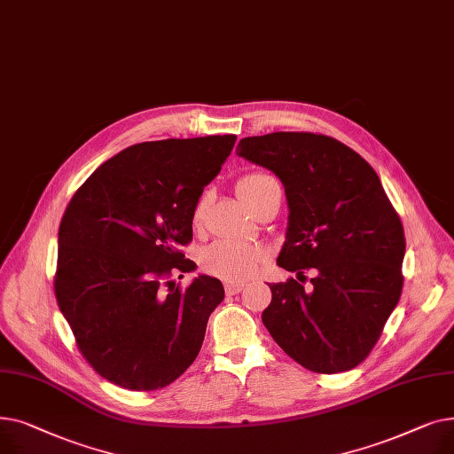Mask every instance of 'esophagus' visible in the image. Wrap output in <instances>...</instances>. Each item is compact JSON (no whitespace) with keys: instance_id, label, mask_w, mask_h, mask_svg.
<instances>
[{"instance_id":"obj_1","label":"esophagus","mask_w":454,"mask_h":454,"mask_svg":"<svg viewBox=\"0 0 454 454\" xmlns=\"http://www.w3.org/2000/svg\"><path fill=\"white\" fill-rule=\"evenodd\" d=\"M243 287H245L243 283H226V294H228V296H233V294H237V293H241Z\"/></svg>"}]
</instances>
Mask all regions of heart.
Listing matches in <instances>:
<instances>
[{
	"instance_id": "1",
	"label": "heart",
	"mask_w": 454,
	"mask_h": 454,
	"mask_svg": "<svg viewBox=\"0 0 454 454\" xmlns=\"http://www.w3.org/2000/svg\"><path fill=\"white\" fill-rule=\"evenodd\" d=\"M274 191H281L278 180L267 173H250L237 182V195L245 206L254 211ZM207 209L206 195L193 207V224H202ZM267 250L259 245H250L233 239H219L202 252V265L207 272L226 281H245L252 278L265 263Z\"/></svg>"
}]
</instances>
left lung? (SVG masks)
Masks as SVG:
<instances>
[{
	"label": "left lung",
	"instance_id": "1",
	"mask_svg": "<svg viewBox=\"0 0 454 454\" xmlns=\"http://www.w3.org/2000/svg\"><path fill=\"white\" fill-rule=\"evenodd\" d=\"M237 154L285 187L289 223L278 265L315 268L314 289L272 283L263 324L276 344L317 373L348 372L379 340L401 289L404 233L372 165L344 143L311 132L243 137Z\"/></svg>",
	"mask_w": 454,
	"mask_h": 454
}]
</instances>
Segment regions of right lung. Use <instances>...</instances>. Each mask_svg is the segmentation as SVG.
<instances>
[{"mask_svg":"<svg viewBox=\"0 0 454 454\" xmlns=\"http://www.w3.org/2000/svg\"><path fill=\"white\" fill-rule=\"evenodd\" d=\"M235 139L137 143L98 167L64 211L55 296L84 359L117 387L163 388L197 359L224 287L200 274L180 291L171 274L197 269L180 247Z\"/></svg>","mask_w":454,"mask_h":454,"instance_id":"obj_1","label":"right lung"}]
</instances>
